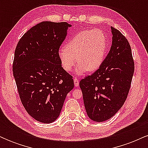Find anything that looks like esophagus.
<instances>
[{
    "label": "esophagus",
    "instance_id": "esophagus-1",
    "mask_svg": "<svg viewBox=\"0 0 148 148\" xmlns=\"http://www.w3.org/2000/svg\"><path fill=\"white\" fill-rule=\"evenodd\" d=\"M74 86H75L76 87L79 86V79H78L77 78H76V77L74 78Z\"/></svg>",
    "mask_w": 148,
    "mask_h": 148
}]
</instances>
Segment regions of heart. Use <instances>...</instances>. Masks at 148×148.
Listing matches in <instances>:
<instances>
[{
    "label": "heart",
    "mask_w": 148,
    "mask_h": 148,
    "mask_svg": "<svg viewBox=\"0 0 148 148\" xmlns=\"http://www.w3.org/2000/svg\"><path fill=\"white\" fill-rule=\"evenodd\" d=\"M106 48L107 39L102 30H85L76 33L65 47L59 50L58 56L62 68L67 72L72 70L77 61L76 73L82 75L87 71L95 72L101 67Z\"/></svg>",
    "instance_id": "heart-1"
}]
</instances>
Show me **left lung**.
<instances>
[{
  "mask_svg": "<svg viewBox=\"0 0 148 148\" xmlns=\"http://www.w3.org/2000/svg\"><path fill=\"white\" fill-rule=\"evenodd\" d=\"M111 28L112 45L102 64L80 81L88 116L95 122L108 120L126 100L134 72L132 49L126 37Z\"/></svg>",
  "mask_w": 148,
  "mask_h": 148,
  "instance_id": "1",
  "label": "left lung"
}]
</instances>
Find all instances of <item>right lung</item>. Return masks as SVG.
<instances>
[{"label": "right lung", "instance_id": "1", "mask_svg": "<svg viewBox=\"0 0 148 148\" xmlns=\"http://www.w3.org/2000/svg\"><path fill=\"white\" fill-rule=\"evenodd\" d=\"M72 25L42 21L25 33L14 52L13 74L22 104L32 118L51 123L60 115L72 76L62 67L59 48Z\"/></svg>", "mask_w": 148, "mask_h": 148}]
</instances>
